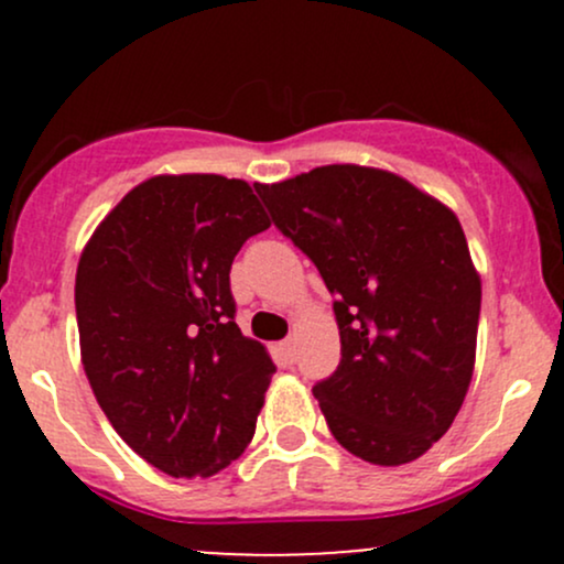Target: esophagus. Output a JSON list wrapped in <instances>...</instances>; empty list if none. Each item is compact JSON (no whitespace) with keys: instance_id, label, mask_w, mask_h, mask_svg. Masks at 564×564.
<instances>
[{"instance_id":"1","label":"esophagus","mask_w":564,"mask_h":564,"mask_svg":"<svg viewBox=\"0 0 564 564\" xmlns=\"http://www.w3.org/2000/svg\"><path fill=\"white\" fill-rule=\"evenodd\" d=\"M278 352H281L283 364H296V341L294 339H283L281 345H278Z\"/></svg>"}]
</instances>
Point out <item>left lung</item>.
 Here are the masks:
<instances>
[{
  "label": "left lung",
  "mask_w": 564,
  "mask_h": 564,
  "mask_svg": "<svg viewBox=\"0 0 564 564\" xmlns=\"http://www.w3.org/2000/svg\"><path fill=\"white\" fill-rule=\"evenodd\" d=\"M254 191L334 294L341 360L313 392L336 443L379 467L413 462L448 432L475 368L482 291L456 215L355 164Z\"/></svg>",
  "instance_id": "1"
}]
</instances>
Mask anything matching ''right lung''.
<instances>
[{"mask_svg": "<svg viewBox=\"0 0 564 564\" xmlns=\"http://www.w3.org/2000/svg\"><path fill=\"white\" fill-rule=\"evenodd\" d=\"M268 228L243 180L161 174L129 191L82 251L89 387L129 448L172 477L217 475L254 437L275 364L236 326L230 264Z\"/></svg>", "mask_w": 564, "mask_h": 564, "instance_id": "1", "label": "right lung"}]
</instances>
